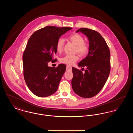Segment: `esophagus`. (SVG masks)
<instances>
[{
	"mask_svg": "<svg viewBox=\"0 0 133 133\" xmlns=\"http://www.w3.org/2000/svg\"><path fill=\"white\" fill-rule=\"evenodd\" d=\"M66 70L67 71H71L72 70V67L70 65H67L66 67Z\"/></svg>",
	"mask_w": 133,
	"mask_h": 133,
	"instance_id": "34e87169",
	"label": "esophagus"
}]
</instances>
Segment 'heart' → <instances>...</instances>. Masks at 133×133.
<instances>
[{
	"mask_svg": "<svg viewBox=\"0 0 133 133\" xmlns=\"http://www.w3.org/2000/svg\"><path fill=\"white\" fill-rule=\"evenodd\" d=\"M68 39L76 45L75 51L81 56H84L88 54L89 51V45L87 43L84 42V38L82 35L78 33H74L70 35L68 37ZM64 44V40L63 38H60L58 39L56 48L58 52H61L63 50ZM79 59V57L78 54L73 55L67 54L61 58L60 62L62 63L72 65L75 63Z\"/></svg>",
	"mask_w": 133,
	"mask_h": 133,
	"instance_id": "1",
	"label": "heart"
}]
</instances>
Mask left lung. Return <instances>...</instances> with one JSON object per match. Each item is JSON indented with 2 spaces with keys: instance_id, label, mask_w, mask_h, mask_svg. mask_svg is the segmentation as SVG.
<instances>
[{
  "instance_id": "obj_1",
  "label": "left lung",
  "mask_w": 133,
  "mask_h": 133,
  "mask_svg": "<svg viewBox=\"0 0 133 133\" xmlns=\"http://www.w3.org/2000/svg\"><path fill=\"white\" fill-rule=\"evenodd\" d=\"M79 31L88 37L89 51L87 56L78 63L79 67L86 68L85 72L72 68L71 84L76 94L88 98L97 95L107 80L111 70L110 52L106 42L98 32L86 28H80L76 32Z\"/></svg>"
}]
</instances>
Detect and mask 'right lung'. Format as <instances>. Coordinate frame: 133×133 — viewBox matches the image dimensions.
Here are the masks:
<instances>
[{
	"mask_svg": "<svg viewBox=\"0 0 133 133\" xmlns=\"http://www.w3.org/2000/svg\"><path fill=\"white\" fill-rule=\"evenodd\" d=\"M71 27L48 26L33 33L23 54V75L26 85L34 95L46 97L57 91L66 71L65 64L48 66L57 53V40Z\"/></svg>",
	"mask_w": 133,
	"mask_h": 133,
	"instance_id": "right-lung-1",
	"label": "right lung"
}]
</instances>
